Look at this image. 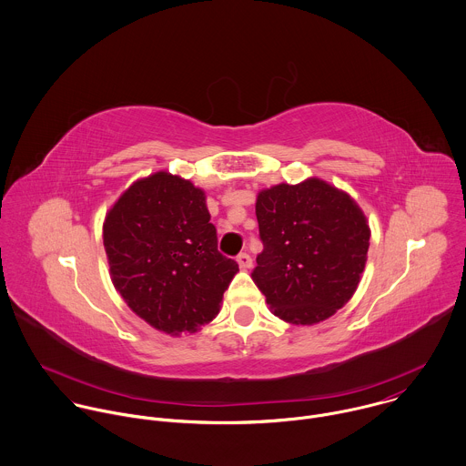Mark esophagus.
<instances>
[{
  "mask_svg": "<svg viewBox=\"0 0 466 466\" xmlns=\"http://www.w3.org/2000/svg\"><path fill=\"white\" fill-rule=\"evenodd\" d=\"M236 261H238L239 268H243V270H247V268H250V267H252V258H250L247 252L239 254V256L236 258Z\"/></svg>",
  "mask_w": 466,
  "mask_h": 466,
  "instance_id": "obj_1",
  "label": "esophagus"
}]
</instances>
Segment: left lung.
I'll return each instance as SVG.
<instances>
[{
	"instance_id": "obj_1",
	"label": "left lung",
	"mask_w": 466,
	"mask_h": 466,
	"mask_svg": "<svg viewBox=\"0 0 466 466\" xmlns=\"http://www.w3.org/2000/svg\"><path fill=\"white\" fill-rule=\"evenodd\" d=\"M263 252L252 279L274 315L317 324L355 293L366 267L370 227L342 190L311 178L259 192L256 203Z\"/></svg>"
}]
</instances>
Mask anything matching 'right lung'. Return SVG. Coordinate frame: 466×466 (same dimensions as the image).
<instances>
[{
    "mask_svg": "<svg viewBox=\"0 0 466 466\" xmlns=\"http://www.w3.org/2000/svg\"><path fill=\"white\" fill-rule=\"evenodd\" d=\"M102 236L118 293L169 335L208 324L239 270L218 250L203 190L169 173L129 187L107 212Z\"/></svg>",
    "mask_w": 466,
    "mask_h": 466,
    "instance_id": "right-lung-1",
    "label": "right lung"
}]
</instances>
